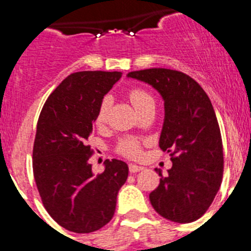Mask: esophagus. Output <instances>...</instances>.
<instances>
[{"label":"esophagus","mask_w":251,"mask_h":251,"mask_svg":"<svg viewBox=\"0 0 251 251\" xmlns=\"http://www.w3.org/2000/svg\"><path fill=\"white\" fill-rule=\"evenodd\" d=\"M128 167H129V171L132 172V174H136V172H139V171H142L143 168H145V167H142V166L134 165V163H129Z\"/></svg>","instance_id":"34e87169"}]
</instances>
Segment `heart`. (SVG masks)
Segmentation results:
<instances>
[{
	"mask_svg": "<svg viewBox=\"0 0 251 251\" xmlns=\"http://www.w3.org/2000/svg\"><path fill=\"white\" fill-rule=\"evenodd\" d=\"M128 98H129L130 103L133 104V106L137 110L141 106L145 105L146 103H148V101H153L152 95L148 94L146 90L139 89V88L130 90L129 94H128ZM109 98H104L101 100L100 105L98 108V113H97V123L98 124H104L106 122V119H108V113H109ZM117 151L124 157L137 158L141 154V143H139V141L137 138L127 137V138H123L119 141L118 146H117Z\"/></svg>",
	"mask_w": 251,
	"mask_h": 251,
	"instance_id": "obj_1",
	"label": "heart"
}]
</instances>
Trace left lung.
<instances>
[{
	"label": "left lung",
	"instance_id": "1",
	"mask_svg": "<svg viewBox=\"0 0 251 251\" xmlns=\"http://www.w3.org/2000/svg\"><path fill=\"white\" fill-rule=\"evenodd\" d=\"M128 76L148 83L165 100L159 148L170 153L172 168L150 194L153 208L167 220L200 219L214 201L224 174L223 141L211 100L185 73L153 68Z\"/></svg>",
	"mask_w": 251,
	"mask_h": 251
}]
</instances>
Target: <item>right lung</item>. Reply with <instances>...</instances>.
<instances>
[{
  "label": "right lung",
  "mask_w": 251,
  "mask_h": 251,
  "mask_svg": "<svg viewBox=\"0 0 251 251\" xmlns=\"http://www.w3.org/2000/svg\"><path fill=\"white\" fill-rule=\"evenodd\" d=\"M119 72H77L51 93L37 121L32 151L34 177L44 207L69 231L88 234L112 220L128 166L106 159L94 175L88 145L103 97L121 79Z\"/></svg>",
  "instance_id": "add662e5"
}]
</instances>
